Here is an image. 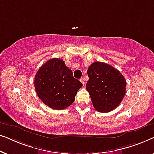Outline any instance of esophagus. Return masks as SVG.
I'll return each mask as SVG.
<instances>
[{
	"label": "esophagus",
	"mask_w": 154,
	"mask_h": 154,
	"mask_svg": "<svg viewBox=\"0 0 154 154\" xmlns=\"http://www.w3.org/2000/svg\"><path fill=\"white\" fill-rule=\"evenodd\" d=\"M80 81L83 83V85H85V79H84V78H81V79H80Z\"/></svg>",
	"instance_id": "1"
}]
</instances>
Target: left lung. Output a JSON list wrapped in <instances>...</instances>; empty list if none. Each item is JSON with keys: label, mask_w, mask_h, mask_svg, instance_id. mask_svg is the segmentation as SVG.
<instances>
[{"label": "left lung", "mask_w": 154, "mask_h": 154, "mask_svg": "<svg viewBox=\"0 0 154 154\" xmlns=\"http://www.w3.org/2000/svg\"><path fill=\"white\" fill-rule=\"evenodd\" d=\"M87 73L89 80L86 89L94 108L104 113L117 108L126 90V81L122 73L111 65L100 62L92 63Z\"/></svg>", "instance_id": "1"}]
</instances>
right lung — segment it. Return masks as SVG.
Returning <instances> with one entry per match:
<instances>
[{
    "label": "right lung",
    "mask_w": 154,
    "mask_h": 154,
    "mask_svg": "<svg viewBox=\"0 0 154 154\" xmlns=\"http://www.w3.org/2000/svg\"><path fill=\"white\" fill-rule=\"evenodd\" d=\"M35 92L50 108L62 110L74 102L78 90L83 86L73 78L64 61L52 58L42 65L35 75Z\"/></svg>",
    "instance_id": "1"
}]
</instances>
